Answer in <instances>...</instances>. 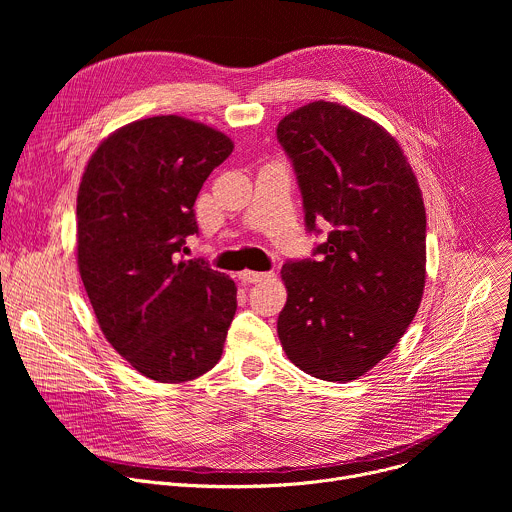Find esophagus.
Masks as SVG:
<instances>
[{"mask_svg": "<svg viewBox=\"0 0 512 512\" xmlns=\"http://www.w3.org/2000/svg\"><path fill=\"white\" fill-rule=\"evenodd\" d=\"M269 277H273V273H261V271H249V269L239 273V279L243 283H257V281H263V279H269Z\"/></svg>", "mask_w": 512, "mask_h": 512, "instance_id": "34e87169", "label": "esophagus"}]
</instances>
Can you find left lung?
I'll return each instance as SVG.
<instances>
[{
  "mask_svg": "<svg viewBox=\"0 0 512 512\" xmlns=\"http://www.w3.org/2000/svg\"><path fill=\"white\" fill-rule=\"evenodd\" d=\"M277 139L294 166L306 229L328 231L316 259L287 261L277 334L287 358L322 381H354L381 362L425 287V206L397 139L344 105L285 115Z\"/></svg>",
  "mask_w": 512,
  "mask_h": 512,
  "instance_id": "obj_1",
  "label": "left lung"
}]
</instances>
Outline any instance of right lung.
I'll use <instances>...</instances> for the list:
<instances>
[{
  "mask_svg": "<svg viewBox=\"0 0 512 512\" xmlns=\"http://www.w3.org/2000/svg\"><path fill=\"white\" fill-rule=\"evenodd\" d=\"M233 141L160 115L111 133L77 198V261L97 322L135 371L192 381L221 360L237 310L235 281L204 259H180L198 233L194 202Z\"/></svg>",
  "mask_w": 512,
  "mask_h": 512,
  "instance_id": "obj_1",
  "label": "right lung"
}]
</instances>
